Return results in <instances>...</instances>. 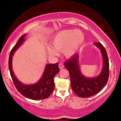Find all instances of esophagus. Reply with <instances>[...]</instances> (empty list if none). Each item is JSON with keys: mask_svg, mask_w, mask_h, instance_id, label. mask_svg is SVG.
<instances>
[{"mask_svg": "<svg viewBox=\"0 0 121 121\" xmlns=\"http://www.w3.org/2000/svg\"><path fill=\"white\" fill-rule=\"evenodd\" d=\"M59 67L60 69H62V68H64V65L63 64L60 63V64H59Z\"/></svg>", "mask_w": 121, "mask_h": 121, "instance_id": "obj_1", "label": "esophagus"}]
</instances>
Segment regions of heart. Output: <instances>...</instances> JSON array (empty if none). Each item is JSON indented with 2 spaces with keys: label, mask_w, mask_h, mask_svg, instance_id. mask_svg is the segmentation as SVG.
I'll return each instance as SVG.
<instances>
[{
  "label": "heart",
  "mask_w": 121,
  "mask_h": 121,
  "mask_svg": "<svg viewBox=\"0 0 121 121\" xmlns=\"http://www.w3.org/2000/svg\"><path fill=\"white\" fill-rule=\"evenodd\" d=\"M84 40V35L79 30H65L60 31L52 37L51 44L47 51L50 56L58 55V51H62L67 58L73 56L81 48Z\"/></svg>",
  "instance_id": "1"
}]
</instances>
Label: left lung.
<instances>
[{
    "label": "left lung",
    "instance_id": "left-lung-1",
    "mask_svg": "<svg viewBox=\"0 0 121 121\" xmlns=\"http://www.w3.org/2000/svg\"><path fill=\"white\" fill-rule=\"evenodd\" d=\"M100 49L103 57V67L100 74L94 78H87L82 74L78 64V55L75 54L64 65L69 71L72 90L82 98L93 96L101 91L108 82L109 74V63L106 51L100 43H94Z\"/></svg>",
    "mask_w": 121,
    "mask_h": 121
}]
</instances>
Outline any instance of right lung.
<instances>
[{"label": "right lung", "instance_id": "obj_1", "mask_svg": "<svg viewBox=\"0 0 121 121\" xmlns=\"http://www.w3.org/2000/svg\"><path fill=\"white\" fill-rule=\"evenodd\" d=\"M26 35V34L23 35L20 37L9 54L8 65L11 76L18 91L24 97L34 100L45 99L50 96L55 88L54 77L60 71L58 63L46 65L40 80L35 84L31 85H25L19 81L12 70V57L15 51L24 43Z\"/></svg>", "mask_w": 121, "mask_h": 121}]
</instances>
